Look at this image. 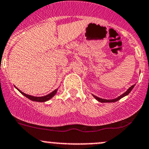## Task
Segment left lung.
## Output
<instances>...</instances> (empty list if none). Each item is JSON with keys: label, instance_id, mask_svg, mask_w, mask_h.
I'll return each mask as SVG.
<instances>
[{"label": "left lung", "instance_id": "1", "mask_svg": "<svg viewBox=\"0 0 149 149\" xmlns=\"http://www.w3.org/2000/svg\"><path fill=\"white\" fill-rule=\"evenodd\" d=\"M135 85H136V84H135V85L131 86V87H130L129 88H128V90H127L126 91H125V93H123V94H122V95H121L119 96V97H116V98H114V99H110V100L103 99V98L99 97H97V96L94 95H93V94H92V95H93V97L95 98V99L97 100V101H99V102H116V101L119 100L121 99V98H123V97H125V96L128 95L129 94V93L132 91V90H133V87H135Z\"/></svg>", "mask_w": 149, "mask_h": 149}]
</instances>
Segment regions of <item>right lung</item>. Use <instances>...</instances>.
I'll return each instance as SVG.
<instances>
[{"label":"right lung","instance_id":"obj_1","mask_svg":"<svg viewBox=\"0 0 149 149\" xmlns=\"http://www.w3.org/2000/svg\"><path fill=\"white\" fill-rule=\"evenodd\" d=\"M15 87H16V86H15ZM16 88L17 89L18 91H19L20 93L23 95L25 96L26 97L29 98V99L31 100L35 101V102H46V101H48L49 100L52 99V98L56 94V93H57V91H58V88H57V89H56V90H54V91H52L51 93H49V94L47 95L41 96V97H36V96H32V95H29L26 94V93H23L22 91H21V90H20L19 89H18L17 87H16Z\"/></svg>","mask_w":149,"mask_h":149}]
</instances>
